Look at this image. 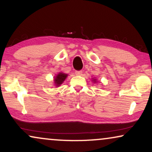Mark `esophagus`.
I'll return each mask as SVG.
<instances>
[{
    "instance_id": "obj_1",
    "label": "esophagus",
    "mask_w": 152,
    "mask_h": 152,
    "mask_svg": "<svg viewBox=\"0 0 152 152\" xmlns=\"http://www.w3.org/2000/svg\"><path fill=\"white\" fill-rule=\"evenodd\" d=\"M82 74V70H77V71H75L76 75H81Z\"/></svg>"
}]
</instances>
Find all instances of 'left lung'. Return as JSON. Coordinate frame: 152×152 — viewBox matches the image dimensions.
Wrapping results in <instances>:
<instances>
[{"instance_id":"left-lung-1","label":"left lung","mask_w":152,"mask_h":152,"mask_svg":"<svg viewBox=\"0 0 152 152\" xmlns=\"http://www.w3.org/2000/svg\"><path fill=\"white\" fill-rule=\"evenodd\" d=\"M94 82H95V81H94Z\"/></svg>"}]
</instances>
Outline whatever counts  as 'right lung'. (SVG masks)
Masks as SVG:
<instances>
[{
    "label": "right lung",
    "mask_w": 152,
    "mask_h": 152,
    "mask_svg": "<svg viewBox=\"0 0 152 152\" xmlns=\"http://www.w3.org/2000/svg\"><path fill=\"white\" fill-rule=\"evenodd\" d=\"M68 76V75L65 74V73H62V72H60V73L57 75L56 76V77L54 79V82L56 84V86H59L61 85L63 83V82L66 80V78Z\"/></svg>",
    "instance_id": "right-lung-1"
}]
</instances>
